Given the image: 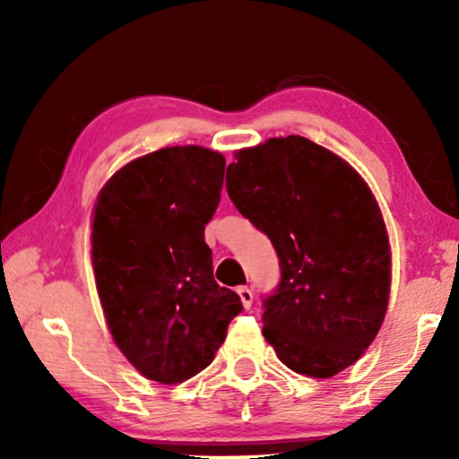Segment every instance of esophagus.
I'll list each match as a JSON object with an SVG mask.
<instances>
[{
    "mask_svg": "<svg viewBox=\"0 0 459 459\" xmlns=\"http://www.w3.org/2000/svg\"><path fill=\"white\" fill-rule=\"evenodd\" d=\"M238 297H240L244 309H250V305H253V290L248 286H240L238 288Z\"/></svg>",
    "mask_w": 459,
    "mask_h": 459,
    "instance_id": "esophagus-1",
    "label": "esophagus"
}]
</instances>
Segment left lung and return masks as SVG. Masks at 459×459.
Listing matches in <instances>:
<instances>
[{
    "instance_id": "left-lung-1",
    "label": "left lung",
    "mask_w": 459,
    "mask_h": 459,
    "mask_svg": "<svg viewBox=\"0 0 459 459\" xmlns=\"http://www.w3.org/2000/svg\"><path fill=\"white\" fill-rule=\"evenodd\" d=\"M225 187L280 259L278 288L263 299L265 341L292 372H342L378 334L391 292L374 194L349 162L300 135L236 152Z\"/></svg>"
}]
</instances>
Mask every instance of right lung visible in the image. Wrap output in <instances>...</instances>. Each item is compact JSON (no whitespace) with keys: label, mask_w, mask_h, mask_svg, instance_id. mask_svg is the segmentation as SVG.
Listing matches in <instances>:
<instances>
[{"label":"right lung","mask_w":459,"mask_h":459,"mask_svg":"<svg viewBox=\"0 0 459 459\" xmlns=\"http://www.w3.org/2000/svg\"><path fill=\"white\" fill-rule=\"evenodd\" d=\"M223 171L212 150L160 148L112 175L93 209L91 263L110 334L160 385L203 372L242 311L212 278L204 242Z\"/></svg>","instance_id":"1"}]
</instances>
